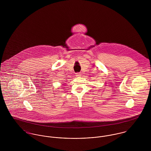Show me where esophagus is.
<instances>
[{
  "label": "esophagus",
  "mask_w": 151,
  "mask_h": 151,
  "mask_svg": "<svg viewBox=\"0 0 151 151\" xmlns=\"http://www.w3.org/2000/svg\"><path fill=\"white\" fill-rule=\"evenodd\" d=\"M81 74L80 73H76V76H77V77H81Z\"/></svg>",
  "instance_id": "obj_1"
}]
</instances>
